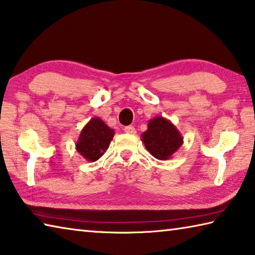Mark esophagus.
<instances>
[{"instance_id": "1", "label": "esophagus", "mask_w": 255, "mask_h": 255, "mask_svg": "<svg viewBox=\"0 0 255 255\" xmlns=\"http://www.w3.org/2000/svg\"><path fill=\"white\" fill-rule=\"evenodd\" d=\"M124 130H125V132L130 133V135H135V133H136V129L133 128L132 126H126L124 128Z\"/></svg>"}]
</instances>
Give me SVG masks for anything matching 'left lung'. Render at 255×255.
Masks as SVG:
<instances>
[{
    "label": "left lung",
    "mask_w": 255,
    "mask_h": 255,
    "mask_svg": "<svg viewBox=\"0 0 255 255\" xmlns=\"http://www.w3.org/2000/svg\"><path fill=\"white\" fill-rule=\"evenodd\" d=\"M141 141L149 154L159 160H167L182 147L184 138L170 120L160 116L150 119Z\"/></svg>",
    "instance_id": "left-lung-1"
}]
</instances>
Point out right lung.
Here are the masks:
<instances>
[{
  "instance_id": "right-lung-1",
  "label": "right lung",
  "mask_w": 255,
  "mask_h": 255,
  "mask_svg": "<svg viewBox=\"0 0 255 255\" xmlns=\"http://www.w3.org/2000/svg\"><path fill=\"white\" fill-rule=\"evenodd\" d=\"M114 135V129L99 117L91 118L82 128L76 142V149L86 160L96 161L108 149Z\"/></svg>"
}]
</instances>
